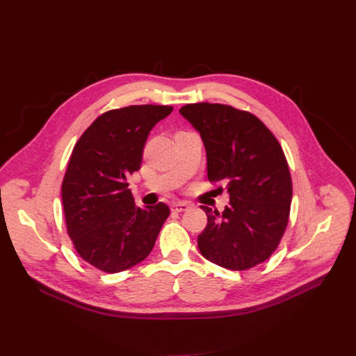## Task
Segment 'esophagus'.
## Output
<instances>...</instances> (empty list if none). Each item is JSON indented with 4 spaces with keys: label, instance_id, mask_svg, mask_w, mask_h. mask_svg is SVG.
I'll use <instances>...</instances> for the list:
<instances>
[{
    "label": "esophagus",
    "instance_id": "esophagus-1",
    "mask_svg": "<svg viewBox=\"0 0 356 356\" xmlns=\"http://www.w3.org/2000/svg\"><path fill=\"white\" fill-rule=\"evenodd\" d=\"M188 209H190V204H188V202H185V201L174 202V204H172V211H177V213L187 211Z\"/></svg>",
    "mask_w": 356,
    "mask_h": 356
}]
</instances>
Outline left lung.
I'll list each match as a JSON object with an SVG mask.
<instances>
[{
  "label": "left lung",
  "instance_id": "left-lung-1",
  "mask_svg": "<svg viewBox=\"0 0 356 356\" xmlns=\"http://www.w3.org/2000/svg\"><path fill=\"white\" fill-rule=\"evenodd\" d=\"M179 113L204 143L209 181L226 184L230 195L222 214L201 206L207 214L201 255L232 270L257 266L289 225L293 184L281 145L257 115L232 106L197 103Z\"/></svg>",
  "mask_w": 356,
  "mask_h": 356
}]
</instances>
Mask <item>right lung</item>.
Wrapping results in <instances>:
<instances>
[{
  "label": "right lung",
  "instance_id": "1",
  "mask_svg": "<svg viewBox=\"0 0 356 356\" xmlns=\"http://www.w3.org/2000/svg\"><path fill=\"white\" fill-rule=\"evenodd\" d=\"M171 106L106 111L74 146L62 182L66 230L79 257L115 274L142 262L169 216L163 202L134 204L127 178L140 169L143 147Z\"/></svg>",
  "mask_w": 356,
  "mask_h": 356
}]
</instances>
